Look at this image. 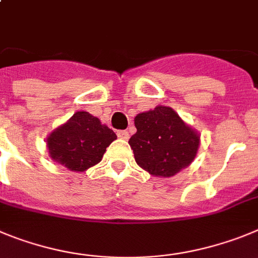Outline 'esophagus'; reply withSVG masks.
Segmentation results:
<instances>
[{
  "label": "esophagus",
  "mask_w": 258,
  "mask_h": 258,
  "mask_svg": "<svg viewBox=\"0 0 258 258\" xmlns=\"http://www.w3.org/2000/svg\"><path fill=\"white\" fill-rule=\"evenodd\" d=\"M117 136L119 139H122V140H128L130 134L128 131H126V130H119V131H117Z\"/></svg>",
  "instance_id": "34e87169"
}]
</instances>
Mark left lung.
<instances>
[{"mask_svg":"<svg viewBox=\"0 0 258 258\" xmlns=\"http://www.w3.org/2000/svg\"><path fill=\"white\" fill-rule=\"evenodd\" d=\"M135 127L128 144L136 163L150 175L171 177L194 161L201 136L172 108L158 105L140 113Z\"/></svg>","mask_w":258,"mask_h":258,"instance_id":"left-lung-1","label":"left lung"}]
</instances>
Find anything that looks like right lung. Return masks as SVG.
<instances>
[{
	"label": "right lung",
	"instance_id": "obj_1",
	"mask_svg": "<svg viewBox=\"0 0 258 258\" xmlns=\"http://www.w3.org/2000/svg\"><path fill=\"white\" fill-rule=\"evenodd\" d=\"M115 139L113 130L101 124L99 118L77 112L51 132L47 138L48 154L52 161L73 172H83L101 161L106 148Z\"/></svg>",
	"mask_w": 258,
	"mask_h": 258
}]
</instances>
